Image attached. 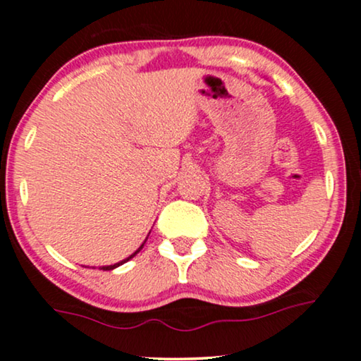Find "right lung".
<instances>
[{"instance_id": "add662e5", "label": "right lung", "mask_w": 361, "mask_h": 361, "mask_svg": "<svg viewBox=\"0 0 361 361\" xmlns=\"http://www.w3.org/2000/svg\"><path fill=\"white\" fill-rule=\"evenodd\" d=\"M149 233H151V230H149V231H147V235L145 236V238H142V241H141V243H140V245H137V246H136V248H135V250H133V251H131V253L126 256V258H123V259H120V261H116V263H113V264H103V266H98V269H100V271H111V269H115V268H118V266H121V264H125V263H128V261H130V259H133V258H135V256H136L137 253H140V251L142 250V246H145V243H146V240H147V236H149ZM83 266H85V264H83ZM85 268H90V266H85ZM95 268H97V266H92V269H95Z\"/></svg>"}]
</instances>
